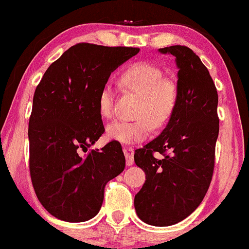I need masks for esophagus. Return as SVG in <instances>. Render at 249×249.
Masks as SVG:
<instances>
[{"label": "esophagus", "mask_w": 249, "mask_h": 249, "mask_svg": "<svg viewBox=\"0 0 249 249\" xmlns=\"http://www.w3.org/2000/svg\"><path fill=\"white\" fill-rule=\"evenodd\" d=\"M124 153L127 160V165H131L134 163V150L130 147H124Z\"/></svg>", "instance_id": "obj_1"}]
</instances>
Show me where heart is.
<instances>
[{"mask_svg": "<svg viewBox=\"0 0 249 249\" xmlns=\"http://www.w3.org/2000/svg\"><path fill=\"white\" fill-rule=\"evenodd\" d=\"M120 83L125 89L140 95L134 121H114L106 127L107 139L125 144L144 141L155 128L168 124L177 105L178 89L174 81L164 79L162 70L147 63H137L122 72ZM99 112L105 119L114 115L113 89L102 87L99 94Z\"/></svg>", "mask_w": 249, "mask_h": 249, "instance_id": "heart-1", "label": "heart"}]
</instances>
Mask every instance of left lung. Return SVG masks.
<instances>
[{"label":"left lung","mask_w":249,"mask_h":249,"mask_svg":"<svg viewBox=\"0 0 249 249\" xmlns=\"http://www.w3.org/2000/svg\"><path fill=\"white\" fill-rule=\"evenodd\" d=\"M178 69V99L168 124L156 139L136 149L134 160L145 174L134 205L153 226H170L199 206L211 183L219 134L218 93L209 70L191 49H160Z\"/></svg>","instance_id":"1"}]
</instances>
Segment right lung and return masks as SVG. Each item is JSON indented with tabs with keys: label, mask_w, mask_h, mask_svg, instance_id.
<instances>
[{
	"label": "right lung",
	"mask_w": 249,
	"mask_h": 249,
	"mask_svg": "<svg viewBox=\"0 0 249 249\" xmlns=\"http://www.w3.org/2000/svg\"><path fill=\"white\" fill-rule=\"evenodd\" d=\"M139 51L79 43L49 66L35 90L29 121L31 180L40 204L60 220L95 217L106 184L124 171L118 141L87 150L105 131L98 105L102 87Z\"/></svg>",
	"instance_id": "1"
}]
</instances>
